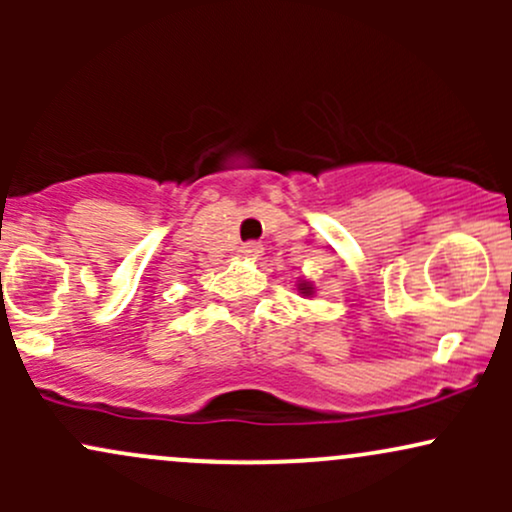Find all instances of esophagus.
I'll return each instance as SVG.
<instances>
[{
	"label": "esophagus",
	"instance_id": "1",
	"mask_svg": "<svg viewBox=\"0 0 512 512\" xmlns=\"http://www.w3.org/2000/svg\"><path fill=\"white\" fill-rule=\"evenodd\" d=\"M264 252V248L260 243H255V240H250V243H245L243 248H240V255L243 257H260Z\"/></svg>",
	"mask_w": 512,
	"mask_h": 512
}]
</instances>
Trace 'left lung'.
Listing matches in <instances>:
<instances>
[{
    "label": "left lung",
    "instance_id": "8db88e82",
    "mask_svg": "<svg viewBox=\"0 0 512 512\" xmlns=\"http://www.w3.org/2000/svg\"><path fill=\"white\" fill-rule=\"evenodd\" d=\"M298 291H301L303 296H313V284H308V281H305V284L298 286Z\"/></svg>",
    "mask_w": 512,
    "mask_h": 512
}]
</instances>
